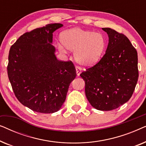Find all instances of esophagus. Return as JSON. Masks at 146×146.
Wrapping results in <instances>:
<instances>
[{
  "instance_id": "esophagus-1",
  "label": "esophagus",
  "mask_w": 146,
  "mask_h": 146,
  "mask_svg": "<svg viewBox=\"0 0 146 146\" xmlns=\"http://www.w3.org/2000/svg\"><path fill=\"white\" fill-rule=\"evenodd\" d=\"M76 74H77V76H80V74L81 72H82V68L80 66H76Z\"/></svg>"
}]
</instances>
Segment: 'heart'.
Instances as JSON below:
<instances>
[{
    "instance_id": "obj_1",
    "label": "heart",
    "mask_w": 146,
    "mask_h": 146,
    "mask_svg": "<svg viewBox=\"0 0 146 146\" xmlns=\"http://www.w3.org/2000/svg\"><path fill=\"white\" fill-rule=\"evenodd\" d=\"M60 42L62 46L58 45V48L61 52L66 53L65 48L75 51L76 61L86 66H91L97 63L106 47V39L102 34L79 28L62 33Z\"/></svg>"
}]
</instances>
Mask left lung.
I'll return each instance as SVG.
<instances>
[{
    "label": "left lung",
    "instance_id": "obj_1",
    "mask_svg": "<svg viewBox=\"0 0 146 146\" xmlns=\"http://www.w3.org/2000/svg\"><path fill=\"white\" fill-rule=\"evenodd\" d=\"M109 42L98 62L80 74L88 100L96 109H116L130 99L139 76L137 53L124 35L102 28Z\"/></svg>",
    "mask_w": 146,
    "mask_h": 146
}]
</instances>
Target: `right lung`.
<instances>
[{"label": "right lung", "instance_id": "add662e5", "mask_svg": "<svg viewBox=\"0 0 146 146\" xmlns=\"http://www.w3.org/2000/svg\"><path fill=\"white\" fill-rule=\"evenodd\" d=\"M62 26L49 24L27 32L10 49L7 72L15 96L36 112L58 111L76 76L72 62L57 60L52 44V33Z\"/></svg>", "mask_w": 146, "mask_h": 146}]
</instances>
